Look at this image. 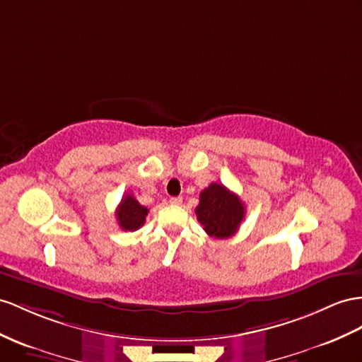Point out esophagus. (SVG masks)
I'll return each instance as SVG.
<instances>
[{"mask_svg": "<svg viewBox=\"0 0 362 362\" xmlns=\"http://www.w3.org/2000/svg\"><path fill=\"white\" fill-rule=\"evenodd\" d=\"M170 203H171V205H180V203H182V197H171V199H170Z\"/></svg>", "mask_w": 362, "mask_h": 362, "instance_id": "obj_1", "label": "esophagus"}]
</instances>
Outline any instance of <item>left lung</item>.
Here are the masks:
<instances>
[{"label":"left lung","mask_w":362,"mask_h":362,"mask_svg":"<svg viewBox=\"0 0 362 362\" xmlns=\"http://www.w3.org/2000/svg\"><path fill=\"white\" fill-rule=\"evenodd\" d=\"M245 203L225 185L211 183L200 192L196 216L205 233L214 238L234 235L245 218Z\"/></svg>","instance_id":"8db88e82"}]
</instances>
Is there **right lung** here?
<instances>
[{
    "label": "right lung",
    "mask_w": 362,
    "mask_h": 362,
    "mask_svg": "<svg viewBox=\"0 0 362 362\" xmlns=\"http://www.w3.org/2000/svg\"><path fill=\"white\" fill-rule=\"evenodd\" d=\"M146 216L148 209L142 206L132 194L124 196L116 209L117 223L124 230H137L139 228H142Z\"/></svg>",
    "instance_id": "add662e5"
}]
</instances>
